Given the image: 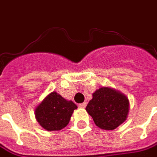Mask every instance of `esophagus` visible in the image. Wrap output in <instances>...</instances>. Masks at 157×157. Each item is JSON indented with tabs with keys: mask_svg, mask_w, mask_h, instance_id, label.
I'll use <instances>...</instances> for the list:
<instances>
[{
	"mask_svg": "<svg viewBox=\"0 0 157 157\" xmlns=\"http://www.w3.org/2000/svg\"><path fill=\"white\" fill-rule=\"evenodd\" d=\"M86 102L78 104V107H79V108H81V109H84V108H86Z\"/></svg>",
	"mask_w": 157,
	"mask_h": 157,
	"instance_id": "esophagus-1",
	"label": "esophagus"
}]
</instances>
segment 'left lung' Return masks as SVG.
I'll return each instance as SVG.
<instances>
[{"label": "left lung", "instance_id": "8db88e82", "mask_svg": "<svg viewBox=\"0 0 157 157\" xmlns=\"http://www.w3.org/2000/svg\"><path fill=\"white\" fill-rule=\"evenodd\" d=\"M129 102L124 94L104 86L96 90L86 110L98 128L113 130L126 120Z\"/></svg>", "mask_w": 157, "mask_h": 157}]
</instances>
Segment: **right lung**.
I'll use <instances>...</instances> for the list:
<instances>
[{"mask_svg":"<svg viewBox=\"0 0 157 157\" xmlns=\"http://www.w3.org/2000/svg\"><path fill=\"white\" fill-rule=\"evenodd\" d=\"M77 109L72 101L63 98L56 92L49 93L35 109L37 121L48 131L60 130L68 124L72 113Z\"/></svg>","mask_w":157,"mask_h":157,"instance_id":"right-lung-1","label":"right lung"}]
</instances>
